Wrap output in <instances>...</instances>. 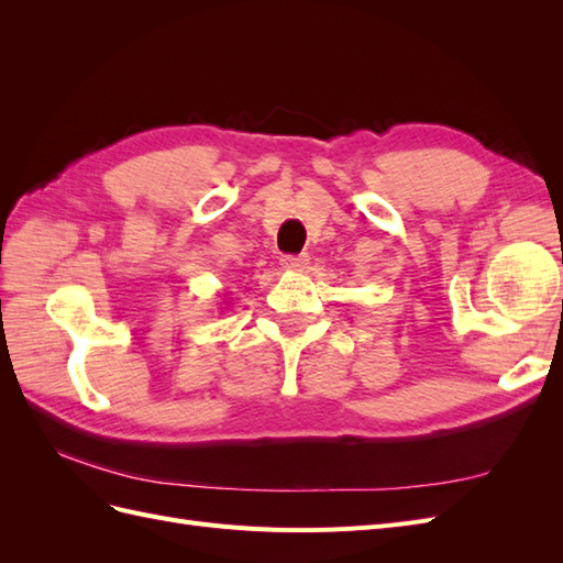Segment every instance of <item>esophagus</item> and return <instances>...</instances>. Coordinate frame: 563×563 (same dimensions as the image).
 Segmentation results:
<instances>
[{"instance_id": "1", "label": "esophagus", "mask_w": 563, "mask_h": 563, "mask_svg": "<svg viewBox=\"0 0 563 563\" xmlns=\"http://www.w3.org/2000/svg\"><path fill=\"white\" fill-rule=\"evenodd\" d=\"M282 267L286 269H305L310 265V255L308 253H298V255H282L279 258Z\"/></svg>"}]
</instances>
